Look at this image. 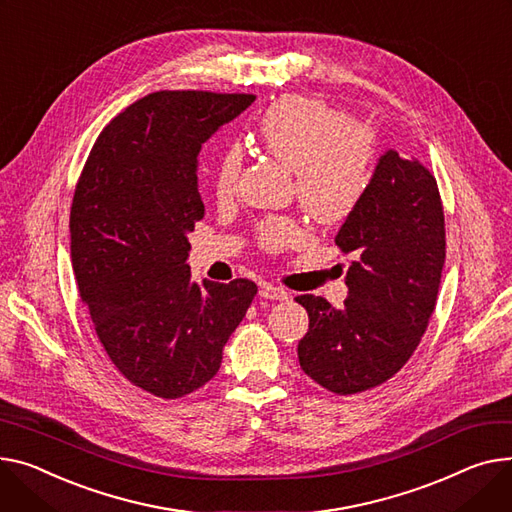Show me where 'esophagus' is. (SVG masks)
<instances>
[{
  "mask_svg": "<svg viewBox=\"0 0 512 512\" xmlns=\"http://www.w3.org/2000/svg\"><path fill=\"white\" fill-rule=\"evenodd\" d=\"M259 294L263 298H269V300H286L290 296L288 290H284L282 286H274V284H263Z\"/></svg>",
  "mask_w": 512,
  "mask_h": 512,
  "instance_id": "esophagus-1",
  "label": "esophagus"
}]
</instances>
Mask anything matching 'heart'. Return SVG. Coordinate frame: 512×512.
<instances>
[{"mask_svg": "<svg viewBox=\"0 0 512 512\" xmlns=\"http://www.w3.org/2000/svg\"><path fill=\"white\" fill-rule=\"evenodd\" d=\"M259 146L294 170L296 199L302 210L321 224L346 220L370 185L377 160V131L368 123L309 96H286L271 105L255 129ZM243 166L241 148H228L214 168V191L228 199ZM302 238L298 224L269 218L259 226V245L282 251Z\"/></svg>", "mask_w": 512, "mask_h": 512, "instance_id": "obj_1", "label": "heart"}]
</instances>
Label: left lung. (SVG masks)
<instances>
[{"instance_id":"8db88e82","label":"left lung","mask_w":512,"mask_h":512,"mask_svg":"<svg viewBox=\"0 0 512 512\" xmlns=\"http://www.w3.org/2000/svg\"><path fill=\"white\" fill-rule=\"evenodd\" d=\"M335 245L356 253L348 298L333 309L323 296H296L309 313L298 362L323 389L354 395L403 368L434 313L447 253L434 175L416 158L387 150Z\"/></svg>"}]
</instances>
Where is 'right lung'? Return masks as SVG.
Returning a JSON list of instances; mask_svg holds the SVG:
<instances>
[{
	"mask_svg": "<svg viewBox=\"0 0 512 512\" xmlns=\"http://www.w3.org/2000/svg\"><path fill=\"white\" fill-rule=\"evenodd\" d=\"M253 94L160 90L96 138L76 185L70 232L80 296L115 368L162 399L206 385L257 286L191 282L187 234L203 218L197 154Z\"/></svg>",
	"mask_w": 512,
	"mask_h": 512,
	"instance_id": "obj_1",
	"label": "right lung"
}]
</instances>
